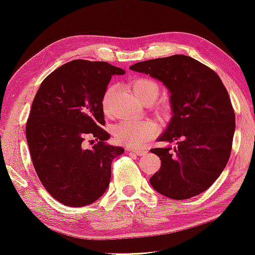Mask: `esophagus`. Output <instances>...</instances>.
I'll return each mask as SVG.
<instances>
[{
  "mask_svg": "<svg viewBox=\"0 0 255 255\" xmlns=\"http://www.w3.org/2000/svg\"><path fill=\"white\" fill-rule=\"evenodd\" d=\"M128 152H134L135 155H137V156H143V155H145V153H147V150H144V149H133V148H128L127 149Z\"/></svg>",
  "mask_w": 255,
  "mask_h": 255,
  "instance_id": "1",
  "label": "esophagus"
}]
</instances>
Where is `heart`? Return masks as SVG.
<instances>
[{"mask_svg": "<svg viewBox=\"0 0 255 255\" xmlns=\"http://www.w3.org/2000/svg\"><path fill=\"white\" fill-rule=\"evenodd\" d=\"M134 94L141 100L148 97H155L159 95V87L157 83L147 78H137L131 82ZM115 93V86L107 87L102 98V107L105 114L111 112V100ZM158 132V125L152 120H125L113 127V134L118 142L130 145V147H141Z\"/></svg>", "mask_w": 255, "mask_h": 255, "instance_id": "b5f03b06", "label": "heart"}]
</instances>
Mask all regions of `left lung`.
Instances as JSON below:
<instances>
[{
  "instance_id": "obj_1",
  "label": "left lung",
  "mask_w": 255,
  "mask_h": 255,
  "mask_svg": "<svg viewBox=\"0 0 255 255\" xmlns=\"http://www.w3.org/2000/svg\"><path fill=\"white\" fill-rule=\"evenodd\" d=\"M130 69L158 79L170 93L173 116L158 141L175 147L150 150L161 160L150 184L174 200L202 193L226 167L235 132V113L222 79L185 55L139 62Z\"/></svg>"
}]
</instances>
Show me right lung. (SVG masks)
Returning <instances> with one entry per match:
<instances>
[{"instance_id": "1", "label": "right lung", "mask_w": 255, "mask_h": 255, "mask_svg": "<svg viewBox=\"0 0 255 255\" xmlns=\"http://www.w3.org/2000/svg\"><path fill=\"white\" fill-rule=\"evenodd\" d=\"M124 73L107 62L74 60L46 77L33 98L26 125L32 165L46 191L65 206L93 203L110 185L112 160L124 149L106 143L102 98L112 76ZM87 136L98 143L86 148Z\"/></svg>"}]
</instances>
